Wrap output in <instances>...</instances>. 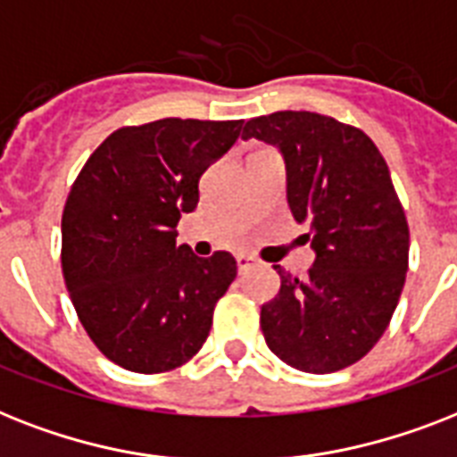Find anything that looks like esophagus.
<instances>
[{"label":"esophagus","instance_id":"1","mask_svg":"<svg viewBox=\"0 0 457 457\" xmlns=\"http://www.w3.org/2000/svg\"><path fill=\"white\" fill-rule=\"evenodd\" d=\"M236 262H238V271H240V273L252 271V269H254V266L259 264L257 259L250 257V254H238V257H236Z\"/></svg>","mask_w":457,"mask_h":457}]
</instances>
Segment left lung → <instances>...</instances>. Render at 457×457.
Instances as JSON below:
<instances>
[{
	"instance_id": "8db88e82",
	"label": "left lung",
	"mask_w": 457,
	"mask_h": 457,
	"mask_svg": "<svg viewBox=\"0 0 457 457\" xmlns=\"http://www.w3.org/2000/svg\"><path fill=\"white\" fill-rule=\"evenodd\" d=\"M278 145L287 203L316 252L306 278L280 276L262 306L269 349L304 373H335L366 356L399 304L408 271L406 212L389 167L359 127L309 111L247 120L243 138Z\"/></svg>"
}]
</instances>
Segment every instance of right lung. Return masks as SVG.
<instances>
[{
  "mask_svg": "<svg viewBox=\"0 0 457 457\" xmlns=\"http://www.w3.org/2000/svg\"><path fill=\"white\" fill-rule=\"evenodd\" d=\"M240 129L243 120L181 118L120 127L68 193L65 287L91 342L125 370H174L205 345L238 266L231 252L203 259L177 245V224L198 207L200 177Z\"/></svg>",
  "mask_w": 457,
  "mask_h": 457,
  "instance_id": "obj_1",
  "label": "right lung"
}]
</instances>
